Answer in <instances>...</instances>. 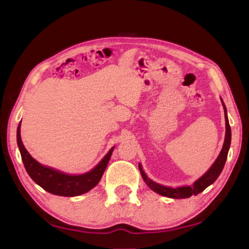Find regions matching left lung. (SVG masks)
I'll list each match as a JSON object with an SVG mask.
<instances>
[{
  "label": "left lung",
  "instance_id": "1",
  "mask_svg": "<svg viewBox=\"0 0 249 249\" xmlns=\"http://www.w3.org/2000/svg\"><path fill=\"white\" fill-rule=\"evenodd\" d=\"M223 102V100H221ZM224 106V110H225V120H226V136H225V142L223 145V149H221L219 155L217 157V160L214 161L208 171H206L202 177L198 178L197 181L194 183L192 186H183V187H177V188H171V187H167L163 186V185L157 184L156 182L152 181L151 178H147L146 174L144 173L143 169H142L141 165L139 163V170L141 172L142 178L145 182V184L149 186L152 190H154L155 193L160 194L161 196H165V197L168 198H173V199H185V198H189L190 196H197L198 194L202 193L203 190L210 186L211 184H213L217 178L219 177V174L221 173L224 169V166L226 163L227 156H228V151L230 147L231 143V128L229 125V121H228V116H227V109L226 106L223 103Z\"/></svg>",
  "mask_w": 249,
  "mask_h": 249
}]
</instances>
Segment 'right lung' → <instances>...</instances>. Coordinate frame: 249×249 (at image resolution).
<instances>
[{"label":"right lung","instance_id":"right-lung-1","mask_svg":"<svg viewBox=\"0 0 249 249\" xmlns=\"http://www.w3.org/2000/svg\"><path fill=\"white\" fill-rule=\"evenodd\" d=\"M20 126L21 122L17 129V143L24 168L31 178L41 188H44L46 192L56 196H63V197H75V196L88 193L98 184L106 168H107L114 146L111 147V150L91 171L80 174V176H71V174L55 170L53 168L43 166L38 161H36L29 154L21 141Z\"/></svg>","mask_w":249,"mask_h":249}]
</instances>
